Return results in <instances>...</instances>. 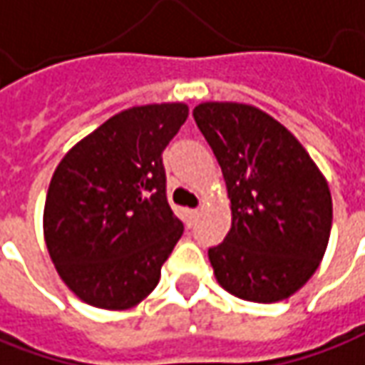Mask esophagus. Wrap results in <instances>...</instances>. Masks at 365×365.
Here are the masks:
<instances>
[{
	"label": "esophagus",
	"instance_id": "obj_1",
	"mask_svg": "<svg viewBox=\"0 0 365 365\" xmlns=\"http://www.w3.org/2000/svg\"><path fill=\"white\" fill-rule=\"evenodd\" d=\"M197 215H200V210H185V225L192 227L197 220Z\"/></svg>",
	"mask_w": 365,
	"mask_h": 365
}]
</instances>
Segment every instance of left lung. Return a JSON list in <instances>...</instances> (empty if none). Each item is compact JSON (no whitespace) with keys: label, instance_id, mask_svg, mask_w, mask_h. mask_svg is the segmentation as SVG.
I'll return each mask as SVG.
<instances>
[{"label":"left lung","instance_id":"8db88e82","mask_svg":"<svg viewBox=\"0 0 365 365\" xmlns=\"http://www.w3.org/2000/svg\"><path fill=\"white\" fill-rule=\"evenodd\" d=\"M193 120L224 173L232 227L207 252L232 296L274 304L318 269L331 230L324 173L289 131L247 103L205 101Z\"/></svg>","mask_w":365,"mask_h":365}]
</instances>
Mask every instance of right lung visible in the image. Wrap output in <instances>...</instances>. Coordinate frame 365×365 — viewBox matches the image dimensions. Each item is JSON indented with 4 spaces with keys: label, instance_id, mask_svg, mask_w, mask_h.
Listing matches in <instances>:
<instances>
[{
    "label": "right lung",
    "instance_id": "obj_1",
    "mask_svg": "<svg viewBox=\"0 0 365 365\" xmlns=\"http://www.w3.org/2000/svg\"><path fill=\"white\" fill-rule=\"evenodd\" d=\"M187 113L182 101L120 111L78 141L51 175L47 252L89 306L130 309L158 286L183 234L165 197L162 153Z\"/></svg>",
    "mask_w": 365,
    "mask_h": 365
}]
</instances>
